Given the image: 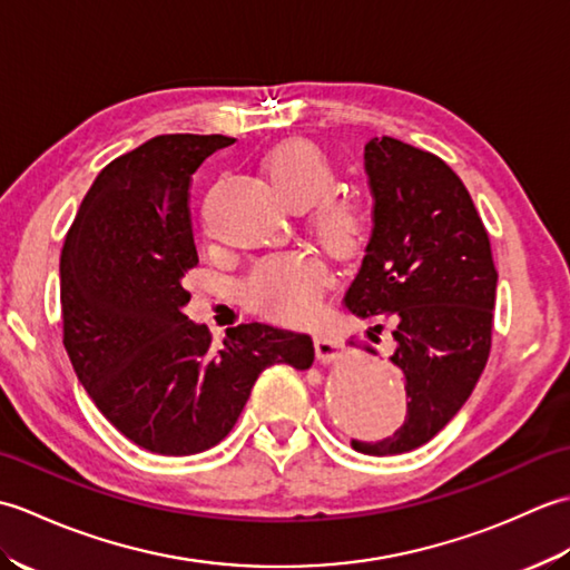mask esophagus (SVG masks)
Instances as JSON below:
<instances>
[{"label": "esophagus", "instance_id": "obj_1", "mask_svg": "<svg viewBox=\"0 0 570 570\" xmlns=\"http://www.w3.org/2000/svg\"><path fill=\"white\" fill-rule=\"evenodd\" d=\"M313 345H316V357L321 365H333V362L337 360V341L333 335L318 333L316 337H313Z\"/></svg>", "mask_w": 570, "mask_h": 570}]
</instances>
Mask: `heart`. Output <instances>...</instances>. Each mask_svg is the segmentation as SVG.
Listing matches in <instances>:
<instances>
[{
	"label": "heart",
	"mask_w": 570,
	"mask_h": 570,
	"mask_svg": "<svg viewBox=\"0 0 570 570\" xmlns=\"http://www.w3.org/2000/svg\"><path fill=\"white\" fill-rule=\"evenodd\" d=\"M266 176L278 196L294 208H311V227L321 245L345 257L365 237V213L350 198L331 196L335 168L311 141H284L266 159ZM325 286V269L304 252H278L254 262L242 294L254 308L274 321L298 323L316 311Z\"/></svg>",
	"instance_id": "b5f03b06"
}]
</instances>
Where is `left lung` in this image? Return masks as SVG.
<instances>
[{
	"label": "left lung",
	"instance_id": "1",
	"mask_svg": "<svg viewBox=\"0 0 570 570\" xmlns=\"http://www.w3.org/2000/svg\"><path fill=\"white\" fill-rule=\"evenodd\" d=\"M372 233L343 296L357 318L386 316L404 374L406 419L365 455L429 443L475 390L490 355L498 296L490 237L468 188L439 156L392 137L365 144Z\"/></svg>",
	"mask_w": 570,
	"mask_h": 570
}]
</instances>
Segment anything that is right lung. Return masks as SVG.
<instances>
[{
  "label": "right lung",
  "mask_w": 570,
  "mask_h": 570,
  "mask_svg": "<svg viewBox=\"0 0 570 570\" xmlns=\"http://www.w3.org/2000/svg\"><path fill=\"white\" fill-rule=\"evenodd\" d=\"M235 139L161 135L95 178L60 254L63 345L100 414L144 451L196 455L233 431L259 374L313 365L306 333L242 323L223 345L188 321L198 264L188 186Z\"/></svg>",
  "instance_id": "obj_1"
}]
</instances>
